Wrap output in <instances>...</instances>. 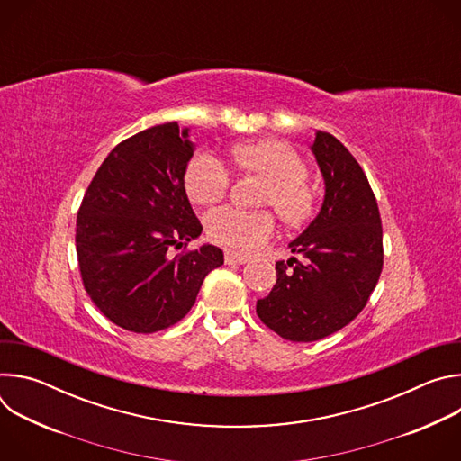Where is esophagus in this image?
I'll return each mask as SVG.
<instances>
[{
    "instance_id": "esophagus-1",
    "label": "esophagus",
    "mask_w": 461,
    "mask_h": 461,
    "mask_svg": "<svg viewBox=\"0 0 461 461\" xmlns=\"http://www.w3.org/2000/svg\"><path fill=\"white\" fill-rule=\"evenodd\" d=\"M224 262H226V265H244V262H248V258L244 255H239V253H233V251H226L224 253Z\"/></svg>"
}]
</instances>
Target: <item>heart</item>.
<instances>
[{
    "instance_id": "obj_1",
    "label": "heart",
    "mask_w": 461,
    "mask_h": 461,
    "mask_svg": "<svg viewBox=\"0 0 461 461\" xmlns=\"http://www.w3.org/2000/svg\"><path fill=\"white\" fill-rule=\"evenodd\" d=\"M233 155L240 167L272 180L265 193V204L274 206L286 222L297 224L308 217L312 210V194L306 187L308 166L294 148L279 140H262L239 146ZM230 182L228 166L212 151H196L184 173L187 196L204 206L219 203ZM206 231L213 242L231 251L251 253L272 239L276 221L270 212L224 206L208 213Z\"/></svg>"
}]
</instances>
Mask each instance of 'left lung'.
I'll return each instance as SVG.
<instances>
[{
    "label": "left lung",
    "instance_id": "8db88e82",
    "mask_svg": "<svg viewBox=\"0 0 461 461\" xmlns=\"http://www.w3.org/2000/svg\"><path fill=\"white\" fill-rule=\"evenodd\" d=\"M324 178L319 215L290 242L303 262L276 265L277 283L257 301V315L283 339L310 343L347 326L365 308L383 268V230L368 178L330 133L312 144Z\"/></svg>",
    "mask_w": 461,
    "mask_h": 461
}]
</instances>
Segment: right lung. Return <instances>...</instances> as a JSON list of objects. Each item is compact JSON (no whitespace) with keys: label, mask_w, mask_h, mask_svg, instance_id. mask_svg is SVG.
Segmentation results:
<instances>
[{"label":"right lung","mask_w":461,"mask_h":461,"mask_svg":"<svg viewBox=\"0 0 461 461\" xmlns=\"http://www.w3.org/2000/svg\"><path fill=\"white\" fill-rule=\"evenodd\" d=\"M189 129L160 123L120 142L93 176L77 219V255L96 308L116 326L153 334L178 322L222 249H187L203 231L184 187ZM180 249L178 254L172 251Z\"/></svg>","instance_id":"add662e5"}]
</instances>
